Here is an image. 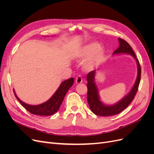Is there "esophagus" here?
Instances as JSON below:
<instances>
[{
  "label": "esophagus",
  "instance_id": "esophagus-1",
  "mask_svg": "<svg viewBox=\"0 0 154 154\" xmlns=\"http://www.w3.org/2000/svg\"><path fill=\"white\" fill-rule=\"evenodd\" d=\"M75 81H76V83H77V84H80V83H82L83 80H82V76H80V75H78V76L76 78Z\"/></svg>",
  "mask_w": 154,
  "mask_h": 154
}]
</instances>
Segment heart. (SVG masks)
<instances>
[{"instance_id": "heart-1", "label": "heart", "mask_w": 154, "mask_h": 154, "mask_svg": "<svg viewBox=\"0 0 154 154\" xmlns=\"http://www.w3.org/2000/svg\"><path fill=\"white\" fill-rule=\"evenodd\" d=\"M106 51L103 47L96 42H91L79 48L75 54V57L80 60H85L83 68L87 71L94 69L103 61Z\"/></svg>"}]
</instances>
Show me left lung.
<instances>
[{
    "label": "left lung",
    "instance_id": "obj_1",
    "mask_svg": "<svg viewBox=\"0 0 154 154\" xmlns=\"http://www.w3.org/2000/svg\"><path fill=\"white\" fill-rule=\"evenodd\" d=\"M119 48L113 53V54H128L132 55L136 60L137 66V75L133 87L128 94L125 96L118 103L112 105H106L101 101L99 93L95 83L96 71H92L87 74V101L90 109L93 113L100 116H110L116 115L125 109L130 104L134 98L137 91L141 80V67L139 60L137 59L134 51L128 42L119 38Z\"/></svg>",
    "mask_w": 154,
    "mask_h": 154
}]
</instances>
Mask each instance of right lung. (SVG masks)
I'll return each instance as SVG.
<instances>
[{
	"label": "right lung",
	"instance_id": "add662e5",
	"mask_svg": "<svg viewBox=\"0 0 154 154\" xmlns=\"http://www.w3.org/2000/svg\"><path fill=\"white\" fill-rule=\"evenodd\" d=\"M73 83V78H71L66 81H63L49 100L38 105H31L24 103L17 97L15 91L13 90V92L16 98L30 113L39 116H51L56 113L58 110L65 96H66L69 88L72 86Z\"/></svg>",
	"mask_w": 154,
	"mask_h": 154
}]
</instances>
